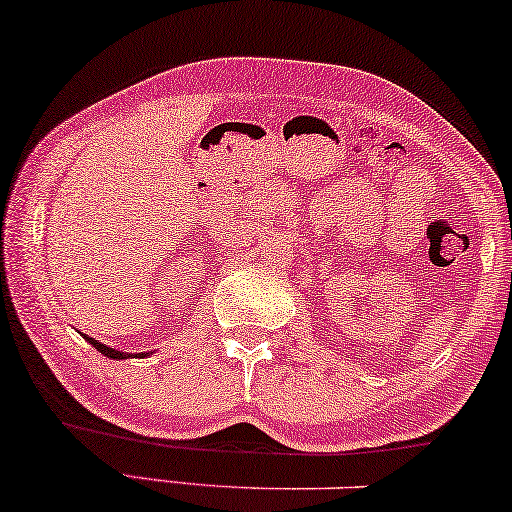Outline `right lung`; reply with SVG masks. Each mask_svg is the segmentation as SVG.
<instances>
[{"label": "right lung", "mask_w": 512, "mask_h": 512, "mask_svg": "<svg viewBox=\"0 0 512 512\" xmlns=\"http://www.w3.org/2000/svg\"><path fill=\"white\" fill-rule=\"evenodd\" d=\"M84 338H87V335H84ZM87 342H89V345H92V347L99 349L103 357H108V359H129V357H134V354H129V352H120V349H113V347H108V345H101V342L94 340V338H87ZM139 357H148V352H141Z\"/></svg>", "instance_id": "add662e5"}]
</instances>
